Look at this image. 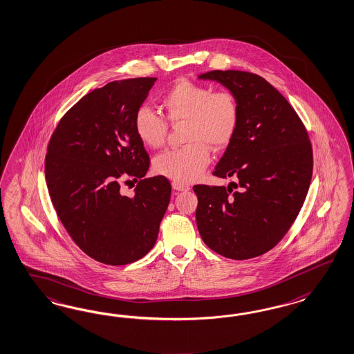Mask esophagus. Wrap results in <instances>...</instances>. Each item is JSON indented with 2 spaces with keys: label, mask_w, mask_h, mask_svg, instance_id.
I'll return each instance as SVG.
<instances>
[{
  "label": "esophagus",
  "mask_w": 354,
  "mask_h": 354,
  "mask_svg": "<svg viewBox=\"0 0 354 354\" xmlns=\"http://www.w3.org/2000/svg\"><path fill=\"white\" fill-rule=\"evenodd\" d=\"M172 187L174 190H177V192H187V190H190V187L187 185H183L181 182L177 181L172 182Z\"/></svg>",
  "instance_id": "1"
}]
</instances>
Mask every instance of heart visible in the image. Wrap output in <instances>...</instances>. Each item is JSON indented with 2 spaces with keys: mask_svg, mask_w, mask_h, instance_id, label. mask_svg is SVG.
Returning <instances> with one entry per match:
<instances>
[{
  "mask_svg": "<svg viewBox=\"0 0 354 354\" xmlns=\"http://www.w3.org/2000/svg\"><path fill=\"white\" fill-rule=\"evenodd\" d=\"M162 107L173 124L186 122L185 141L189 145L159 153L155 171L177 182H192L202 176L214 150L227 146L239 122V107L230 91L183 80L173 85L162 98ZM134 129L145 145L162 147L168 122L151 107L142 106L134 116Z\"/></svg>",
  "mask_w": 354,
  "mask_h": 354,
  "instance_id": "b5f03b06",
  "label": "heart"
}]
</instances>
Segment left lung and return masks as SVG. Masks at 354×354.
I'll list each match as a JSON object with an SVG mask.
<instances>
[{"label": "left lung", "mask_w": 354, "mask_h": 354, "mask_svg": "<svg viewBox=\"0 0 354 354\" xmlns=\"http://www.w3.org/2000/svg\"><path fill=\"white\" fill-rule=\"evenodd\" d=\"M199 79L232 93L239 122L213 172L236 182L192 187L198 230L223 257L253 259L275 247L300 212L313 173L312 145L291 104L261 76L229 70Z\"/></svg>", "instance_id": "left-lung-1"}]
</instances>
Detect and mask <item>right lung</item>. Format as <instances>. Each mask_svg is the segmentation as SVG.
Wrapping results in <instances>:
<instances>
[{"instance_id": "obj_1", "label": "right lung", "mask_w": 354, "mask_h": 354, "mask_svg": "<svg viewBox=\"0 0 354 354\" xmlns=\"http://www.w3.org/2000/svg\"><path fill=\"white\" fill-rule=\"evenodd\" d=\"M155 81H112L84 95L48 146L53 205L73 242L100 263L127 265L150 252L171 201L165 177L142 180L150 159L134 129L136 112ZM124 176L140 180L133 197L120 192Z\"/></svg>"}]
</instances>
